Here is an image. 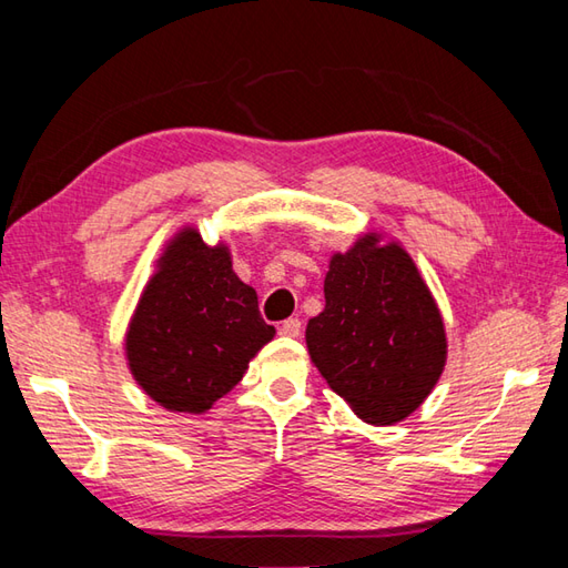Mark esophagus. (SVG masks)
<instances>
[{
    "instance_id": "esophagus-1",
    "label": "esophagus",
    "mask_w": 568,
    "mask_h": 568,
    "mask_svg": "<svg viewBox=\"0 0 568 568\" xmlns=\"http://www.w3.org/2000/svg\"><path fill=\"white\" fill-rule=\"evenodd\" d=\"M300 329H303V322H300L297 317H291V320L281 322V327H277V332H281L283 336H291V339L300 336Z\"/></svg>"
}]
</instances>
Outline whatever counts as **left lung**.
I'll list each match as a JSON object with an SVG mask.
<instances>
[{"instance_id": "8db88e82", "label": "left lung", "mask_w": 568, "mask_h": 568, "mask_svg": "<svg viewBox=\"0 0 568 568\" xmlns=\"http://www.w3.org/2000/svg\"><path fill=\"white\" fill-rule=\"evenodd\" d=\"M327 305L307 322V348L334 393L371 425H395L422 405L446 361L437 305L413 258L361 239L324 277Z\"/></svg>"}]
</instances>
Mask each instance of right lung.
Listing matches in <instances>:
<instances>
[{
	"label": "right lung",
	"mask_w": 568,
	"mask_h": 568,
	"mask_svg": "<svg viewBox=\"0 0 568 568\" xmlns=\"http://www.w3.org/2000/svg\"><path fill=\"white\" fill-rule=\"evenodd\" d=\"M273 334L256 291L239 281L226 248H210L195 229H185L141 295L126 354L155 403L200 415L244 378Z\"/></svg>",
	"instance_id": "add662e5"
}]
</instances>
